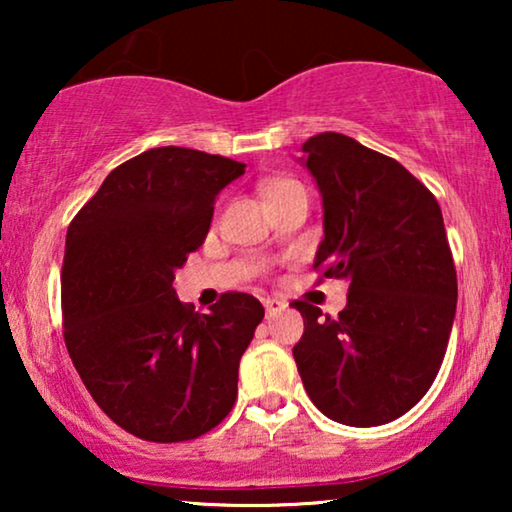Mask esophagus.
<instances>
[{
	"instance_id": "1",
	"label": "esophagus",
	"mask_w": 512,
	"mask_h": 512,
	"mask_svg": "<svg viewBox=\"0 0 512 512\" xmlns=\"http://www.w3.org/2000/svg\"><path fill=\"white\" fill-rule=\"evenodd\" d=\"M263 305H265V314H268V317H275V314H279L286 307L284 300H277V298H263Z\"/></svg>"
}]
</instances>
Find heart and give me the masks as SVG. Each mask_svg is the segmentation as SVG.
Segmentation results:
<instances>
[{"label": "heart", "instance_id": "obj_1", "mask_svg": "<svg viewBox=\"0 0 512 512\" xmlns=\"http://www.w3.org/2000/svg\"><path fill=\"white\" fill-rule=\"evenodd\" d=\"M296 186H300V184H296V181H291V179H270L263 184V195H265V200H272L275 195L289 191V188H296Z\"/></svg>", "mask_w": 512, "mask_h": 512}]
</instances>
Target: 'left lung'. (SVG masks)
I'll return each mask as SVG.
<instances>
[{
	"label": "left lung",
	"instance_id": "8db88e82",
	"mask_svg": "<svg viewBox=\"0 0 512 512\" xmlns=\"http://www.w3.org/2000/svg\"><path fill=\"white\" fill-rule=\"evenodd\" d=\"M298 160L324 207L314 268L349 284L335 319L293 303L305 321L300 380L333 422H394L436 380L457 312L443 212L401 163L340 132L310 137Z\"/></svg>",
	"mask_w": 512,
	"mask_h": 512
}]
</instances>
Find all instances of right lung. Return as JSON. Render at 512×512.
Returning <instances> with one entry per match:
<instances>
[{
	"mask_svg": "<svg viewBox=\"0 0 512 512\" xmlns=\"http://www.w3.org/2000/svg\"><path fill=\"white\" fill-rule=\"evenodd\" d=\"M244 163L160 146L118 165L69 223L62 317L74 368L132 436L181 443L214 429L263 319L249 293L207 314L177 298L174 272L205 242L214 202Z\"/></svg>",
	"mask_w": 512,
	"mask_h": 512,
	"instance_id": "1",
	"label": "right lung"
}]
</instances>
